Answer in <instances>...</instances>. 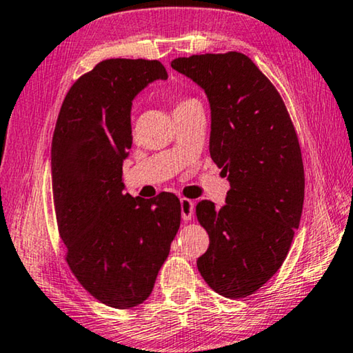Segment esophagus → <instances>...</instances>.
<instances>
[{
  "label": "esophagus",
  "mask_w": 353,
  "mask_h": 353,
  "mask_svg": "<svg viewBox=\"0 0 353 353\" xmlns=\"http://www.w3.org/2000/svg\"><path fill=\"white\" fill-rule=\"evenodd\" d=\"M181 208H182V218L183 221H188L193 216L194 210V202L187 198H181Z\"/></svg>",
  "instance_id": "obj_1"
}]
</instances>
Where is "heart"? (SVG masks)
I'll return each mask as SVG.
<instances>
[{
    "instance_id": "obj_1",
    "label": "heart",
    "mask_w": 353,
    "mask_h": 353,
    "mask_svg": "<svg viewBox=\"0 0 353 353\" xmlns=\"http://www.w3.org/2000/svg\"><path fill=\"white\" fill-rule=\"evenodd\" d=\"M191 101H193V99H183V101H181V103L177 104V107H179V105H183V104H187V103H191Z\"/></svg>"
}]
</instances>
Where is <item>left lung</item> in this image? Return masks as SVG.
<instances>
[{
	"label": "left lung",
	"mask_w": 353,
	"mask_h": 353,
	"mask_svg": "<svg viewBox=\"0 0 353 353\" xmlns=\"http://www.w3.org/2000/svg\"><path fill=\"white\" fill-rule=\"evenodd\" d=\"M171 67L205 92L210 155L227 176L225 205H196L210 236L198 270L221 296L252 294L282 266L299 229L305 176L288 110L271 81L241 52L177 57Z\"/></svg>",
	"instance_id": "8db88e82"
}]
</instances>
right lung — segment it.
I'll use <instances>...</instances> for the list:
<instances>
[{"mask_svg": "<svg viewBox=\"0 0 353 353\" xmlns=\"http://www.w3.org/2000/svg\"><path fill=\"white\" fill-rule=\"evenodd\" d=\"M159 79H168L159 61L99 62L70 88L52 135V196L68 266L113 308L146 301L181 225V201L172 193L124 194L132 101Z\"/></svg>", "mask_w": 353, "mask_h": 353, "instance_id": "add662e5", "label": "right lung"}]
</instances>
